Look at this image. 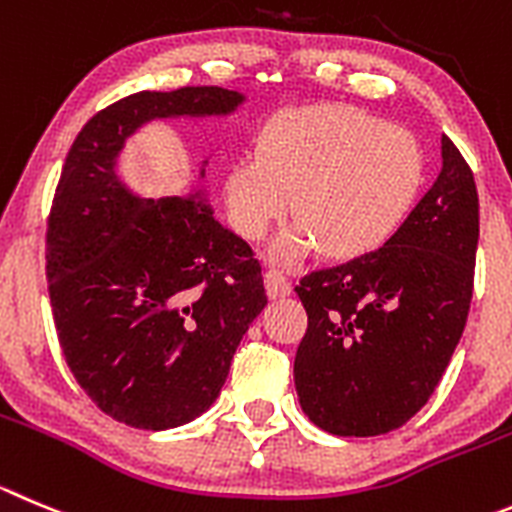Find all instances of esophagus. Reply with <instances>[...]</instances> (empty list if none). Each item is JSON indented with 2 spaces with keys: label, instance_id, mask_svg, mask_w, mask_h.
Here are the masks:
<instances>
[{
  "label": "esophagus",
  "instance_id": "34e87169",
  "mask_svg": "<svg viewBox=\"0 0 512 512\" xmlns=\"http://www.w3.org/2000/svg\"><path fill=\"white\" fill-rule=\"evenodd\" d=\"M265 288H267V295H270V298H285V295H290L293 285H290V280L285 278L280 270H267L265 272Z\"/></svg>",
  "mask_w": 512,
  "mask_h": 512
}]
</instances>
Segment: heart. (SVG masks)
Listing matches in <instances>:
<instances>
[{"label": "heart", "mask_w": 512, "mask_h": 512, "mask_svg": "<svg viewBox=\"0 0 512 512\" xmlns=\"http://www.w3.org/2000/svg\"><path fill=\"white\" fill-rule=\"evenodd\" d=\"M424 181L417 138L384 118L323 103L272 116L255 156L224 176L229 219L245 240H260L290 212L300 219L275 242L280 260L323 252L356 260L394 240ZM294 199L290 200L289 197Z\"/></svg>", "instance_id": "b5f03b06"}]
</instances>
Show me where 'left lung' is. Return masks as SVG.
Instances as JSON below:
<instances>
[{
  "mask_svg": "<svg viewBox=\"0 0 512 512\" xmlns=\"http://www.w3.org/2000/svg\"><path fill=\"white\" fill-rule=\"evenodd\" d=\"M477 237L475 179L442 136V171L394 240L308 272L295 288L308 331L293 374L310 422L338 437H376L427 404L465 331Z\"/></svg>",
  "mask_w": 512,
  "mask_h": 512,
  "instance_id": "8db88e82",
  "label": "left lung"
}]
</instances>
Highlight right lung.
Masks as SVG:
<instances>
[{
	"instance_id": "1",
	"label": "right lung",
	"mask_w": 512,
	"mask_h": 512,
	"mask_svg": "<svg viewBox=\"0 0 512 512\" xmlns=\"http://www.w3.org/2000/svg\"><path fill=\"white\" fill-rule=\"evenodd\" d=\"M242 100L217 85L141 90L95 113L62 166L45 252L57 338L95 407L128 427L207 412L267 295L250 245L202 194L138 197L118 154L154 118L227 116Z\"/></svg>"
}]
</instances>
